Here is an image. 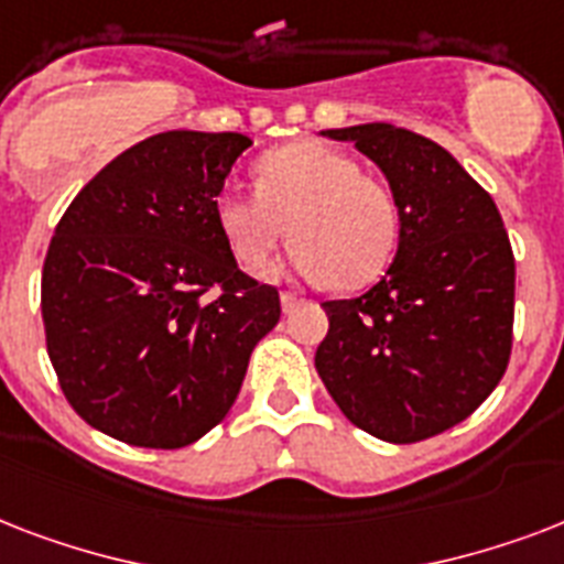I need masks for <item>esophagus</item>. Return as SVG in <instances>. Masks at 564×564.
<instances>
[{
    "mask_svg": "<svg viewBox=\"0 0 564 564\" xmlns=\"http://www.w3.org/2000/svg\"><path fill=\"white\" fill-rule=\"evenodd\" d=\"M299 304H301V301L295 299V295H292V292H283V295H281V307H283V313H292V310H299Z\"/></svg>",
    "mask_w": 564,
    "mask_h": 564,
    "instance_id": "1",
    "label": "esophagus"
}]
</instances>
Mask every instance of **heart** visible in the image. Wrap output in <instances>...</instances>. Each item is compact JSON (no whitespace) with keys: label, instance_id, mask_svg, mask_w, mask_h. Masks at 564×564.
I'll use <instances>...</instances> for the list:
<instances>
[{"label":"heart","instance_id":"b5f03b06","mask_svg":"<svg viewBox=\"0 0 564 564\" xmlns=\"http://www.w3.org/2000/svg\"><path fill=\"white\" fill-rule=\"evenodd\" d=\"M254 187L213 198L216 230L248 272L265 269L286 234L295 248L283 269L336 290L369 286L392 260L394 198L351 154L316 140L283 145L257 161Z\"/></svg>","mask_w":564,"mask_h":564}]
</instances>
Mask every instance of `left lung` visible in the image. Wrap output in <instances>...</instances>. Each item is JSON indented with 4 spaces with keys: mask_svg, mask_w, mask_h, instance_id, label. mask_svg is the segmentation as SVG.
I'll return each mask as SVG.
<instances>
[{
    "mask_svg": "<svg viewBox=\"0 0 564 564\" xmlns=\"http://www.w3.org/2000/svg\"><path fill=\"white\" fill-rule=\"evenodd\" d=\"M377 163L398 207V254L360 299L325 301L316 371L345 419L410 445L465 421L512 351L516 257L491 195L451 152L389 122L330 128Z\"/></svg>",
    "mask_w": 564,
    "mask_h": 564,
    "instance_id": "obj_1",
    "label": "left lung"
}]
</instances>
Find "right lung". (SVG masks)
Instances as JSON below:
<instances>
[{"instance_id": "obj_1", "label": "right lung", "mask_w": 564, "mask_h": 564, "mask_svg": "<svg viewBox=\"0 0 564 564\" xmlns=\"http://www.w3.org/2000/svg\"><path fill=\"white\" fill-rule=\"evenodd\" d=\"M248 145L234 131L154 134L57 221L40 283L48 360L73 410L119 442H198L281 318L278 290L239 272L213 219Z\"/></svg>"}]
</instances>
